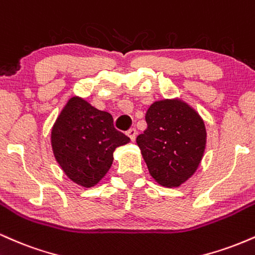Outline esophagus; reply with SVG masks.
<instances>
[{
	"instance_id": "34e87169",
	"label": "esophagus",
	"mask_w": 255,
	"mask_h": 255,
	"mask_svg": "<svg viewBox=\"0 0 255 255\" xmlns=\"http://www.w3.org/2000/svg\"><path fill=\"white\" fill-rule=\"evenodd\" d=\"M127 134L128 138L131 139V142H134V139H136V134H137L136 128H130V130L127 132Z\"/></svg>"
}]
</instances>
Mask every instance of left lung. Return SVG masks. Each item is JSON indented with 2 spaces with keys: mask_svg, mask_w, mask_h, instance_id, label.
I'll list each match as a JSON object with an SVG mask.
<instances>
[{
  "mask_svg": "<svg viewBox=\"0 0 255 255\" xmlns=\"http://www.w3.org/2000/svg\"><path fill=\"white\" fill-rule=\"evenodd\" d=\"M146 128L137 136L149 173L166 187H178L198 168L206 144L203 119L181 100L155 101L145 115Z\"/></svg>",
  "mask_w": 255,
  "mask_h": 255,
  "instance_id": "left-lung-1",
  "label": "left lung"
}]
</instances>
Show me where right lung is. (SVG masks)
Masks as SVG:
<instances>
[{"instance_id": "1", "label": "right lung", "mask_w": 255, "mask_h": 255, "mask_svg": "<svg viewBox=\"0 0 255 255\" xmlns=\"http://www.w3.org/2000/svg\"><path fill=\"white\" fill-rule=\"evenodd\" d=\"M128 140L113 128L109 112L79 97L68 101L51 131L56 161L70 180L83 187L95 186L106 175L113 151Z\"/></svg>"}]
</instances>
